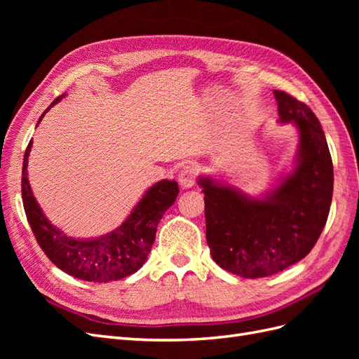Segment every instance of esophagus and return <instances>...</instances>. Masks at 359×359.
I'll return each instance as SVG.
<instances>
[{
    "label": "esophagus",
    "instance_id": "obj_1",
    "mask_svg": "<svg viewBox=\"0 0 359 359\" xmlns=\"http://www.w3.org/2000/svg\"><path fill=\"white\" fill-rule=\"evenodd\" d=\"M196 175H198L196 168L191 166V165L184 166L180 172V175H178V181L181 184V187H184V189L193 187L194 184H196Z\"/></svg>",
    "mask_w": 359,
    "mask_h": 359
}]
</instances>
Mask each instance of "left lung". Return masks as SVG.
Returning <instances> with one entry per match:
<instances>
[{"mask_svg": "<svg viewBox=\"0 0 359 359\" xmlns=\"http://www.w3.org/2000/svg\"><path fill=\"white\" fill-rule=\"evenodd\" d=\"M278 123L298 128L293 169L260 198L211 177L205 194L206 243L217 265L244 278L268 277L306 257L327 223L334 169L327 137L307 104L274 91Z\"/></svg>", "mask_w": 359, "mask_h": 359, "instance_id": "1", "label": "left lung"}]
</instances>
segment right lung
<instances>
[{"label":"right lung","instance_id":"right-lung-1","mask_svg":"<svg viewBox=\"0 0 359 359\" xmlns=\"http://www.w3.org/2000/svg\"><path fill=\"white\" fill-rule=\"evenodd\" d=\"M62 97H57L50 103L39 123L53 104L61 102ZM31 147L32 140H29L25 149L22 166L24 210L31 231L34 232L39 245L50 262L74 278L94 283L126 278L142 268L154 244L161 217L173 205L180 193L177 181L161 180L149 187L115 231L99 238L76 240L48 220L32 194L27 172Z\"/></svg>","mask_w":359,"mask_h":359}]
</instances>
